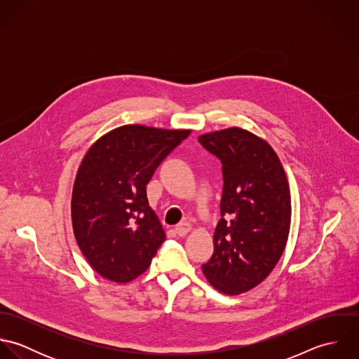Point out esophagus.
<instances>
[{"label": "esophagus", "instance_id": "1", "mask_svg": "<svg viewBox=\"0 0 359 359\" xmlns=\"http://www.w3.org/2000/svg\"><path fill=\"white\" fill-rule=\"evenodd\" d=\"M191 231V225L188 222H180L177 226H175V233L178 236H185L188 232Z\"/></svg>", "mask_w": 359, "mask_h": 359}]
</instances>
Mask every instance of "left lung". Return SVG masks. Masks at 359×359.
<instances>
[{
	"label": "left lung",
	"mask_w": 359,
	"mask_h": 359,
	"mask_svg": "<svg viewBox=\"0 0 359 359\" xmlns=\"http://www.w3.org/2000/svg\"><path fill=\"white\" fill-rule=\"evenodd\" d=\"M199 142L221 161L224 177L214 253L202 269L217 290L241 294L261 283L285 250L292 215L286 174L273 149L242 128Z\"/></svg>",
	"instance_id": "left-lung-1"
}]
</instances>
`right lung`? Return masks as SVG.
Wrapping results in <instances>:
<instances>
[{
  "label": "right lung",
  "mask_w": 359,
  "mask_h": 359,
  "mask_svg": "<svg viewBox=\"0 0 359 359\" xmlns=\"http://www.w3.org/2000/svg\"><path fill=\"white\" fill-rule=\"evenodd\" d=\"M189 133L123 126L84 156L73 187L72 222L80 250L104 279L138 278L165 241L147 185Z\"/></svg>",
  "instance_id": "right-lung-1"
}]
</instances>
